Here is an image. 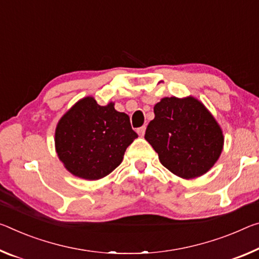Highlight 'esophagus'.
I'll list each match as a JSON object with an SVG mask.
<instances>
[{
  "label": "esophagus",
  "mask_w": 259,
  "mask_h": 259,
  "mask_svg": "<svg viewBox=\"0 0 259 259\" xmlns=\"http://www.w3.org/2000/svg\"><path fill=\"white\" fill-rule=\"evenodd\" d=\"M145 130H146L145 126H141V128L137 129V134H138L141 137H143V136H144V135H145Z\"/></svg>",
  "instance_id": "esophagus-1"
}]
</instances>
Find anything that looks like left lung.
Here are the masks:
<instances>
[{"mask_svg":"<svg viewBox=\"0 0 259 259\" xmlns=\"http://www.w3.org/2000/svg\"><path fill=\"white\" fill-rule=\"evenodd\" d=\"M145 139L162 166L187 180L210 170L224 147L218 122L194 97L160 100L154 106V118L147 125Z\"/></svg>","mask_w":259,"mask_h":259,"instance_id":"1","label":"left lung"}]
</instances>
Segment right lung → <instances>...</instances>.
I'll return each mask as SVG.
<instances>
[{
	"mask_svg": "<svg viewBox=\"0 0 259 259\" xmlns=\"http://www.w3.org/2000/svg\"><path fill=\"white\" fill-rule=\"evenodd\" d=\"M137 137L128 115L117 112L113 102L100 106L86 97L57 123L55 149L72 175L99 180L120 165L126 147Z\"/></svg>",
	"mask_w": 259,
	"mask_h": 259,
	"instance_id": "obj_1",
	"label": "right lung"
}]
</instances>
